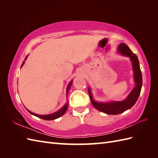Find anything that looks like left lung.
I'll return each mask as SVG.
<instances>
[{"instance_id":"left-lung-1","label":"left lung","mask_w":158,"mask_h":158,"mask_svg":"<svg viewBox=\"0 0 158 158\" xmlns=\"http://www.w3.org/2000/svg\"><path fill=\"white\" fill-rule=\"evenodd\" d=\"M117 52L121 55L128 57L132 64L134 73V81L135 88L130 92L126 98L122 101H110V102H98L93 98L92 90L88 88V93L92 105L100 111L108 115H118L126 110L132 108L138 100L143 85V78L141 70L138 57L135 54L125 43H120L117 48Z\"/></svg>"}]
</instances>
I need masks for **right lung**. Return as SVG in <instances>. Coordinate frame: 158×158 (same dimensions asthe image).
Here are the masks:
<instances>
[{
    "label": "right lung",
    "instance_id": "1",
    "mask_svg": "<svg viewBox=\"0 0 158 158\" xmlns=\"http://www.w3.org/2000/svg\"><path fill=\"white\" fill-rule=\"evenodd\" d=\"M28 56H26V58H25L24 61L23 62L22 64V66H21V68L23 66V65L24 64L25 60H26V58H27ZM72 83H73V80H71V81H70V82L69 83L68 86H67V88H66V96H68L69 89H70V86L72 85ZM67 98H68V96H67ZM67 100H68V99H67ZM68 106H69V102H67L65 104V105L62 107L61 109H59V110H58V111H56V112L53 113H52V114H49V115H39V114H36V113H32V112H31V111H30V110H28L27 109H26V110H27L30 113L32 114V115H35V116L37 117H39V118H41V119H45V120H53V119H58V118H59V117L62 116V115H64V114L65 113V112L66 111L67 108H68Z\"/></svg>",
    "mask_w": 158,
    "mask_h": 158
}]
</instances>
